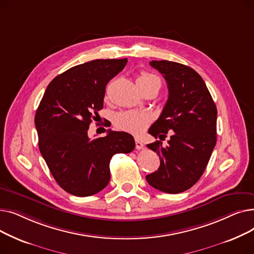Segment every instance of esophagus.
Returning <instances> with one entry per match:
<instances>
[{"label": "esophagus", "mask_w": 254, "mask_h": 254, "mask_svg": "<svg viewBox=\"0 0 254 254\" xmlns=\"http://www.w3.org/2000/svg\"><path fill=\"white\" fill-rule=\"evenodd\" d=\"M143 147H144V144L139 139H136V148L138 150H141V149H143Z\"/></svg>", "instance_id": "1"}]
</instances>
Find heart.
<instances>
[{
	"instance_id": "1",
	"label": "heart",
	"mask_w": 254,
	"mask_h": 254,
	"mask_svg": "<svg viewBox=\"0 0 254 254\" xmlns=\"http://www.w3.org/2000/svg\"><path fill=\"white\" fill-rule=\"evenodd\" d=\"M155 83L158 88L161 85L159 79L152 74L142 72L137 78V84H149ZM151 123V117L146 113H140L136 111L120 112L114 117V127L132 135H141Z\"/></svg>"
}]
</instances>
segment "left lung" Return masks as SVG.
Returning a JSON list of instances; mask_svg holds the SVG:
<instances>
[{
	"label": "left lung",
	"instance_id": "left-lung-1",
	"mask_svg": "<svg viewBox=\"0 0 254 254\" xmlns=\"http://www.w3.org/2000/svg\"><path fill=\"white\" fill-rule=\"evenodd\" d=\"M150 65L166 79L169 97L148 132L159 140L168 131L171 137L165 147L161 141L147 144L159 155L161 166L146 180L158 190L179 193L201 178L215 147L216 105L203 78L190 66L169 61H152Z\"/></svg>",
	"mask_w": 254,
	"mask_h": 254
}]
</instances>
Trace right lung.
<instances>
[{
    "instance_id": "add662e5",
    "label": "right lung",
    "mask_w": 254,
    "mask_h": 254,
    "mask_svg": "<svg viewBox=\"0 0 254 254\" xmlns=\"http://www.w3.org/2000/svg\"><path fill=\"white\" fill-rule=\"evenodd\" d=\"M122 60H95L73 66L48 84L35 115L39 149L61 188L76 196L92 195L110 180V161L129 153L135 140L125 131L108 129L90 140L87 130L103 109L106 85L123 71Z\"/></svg>"
}]
</instances>
